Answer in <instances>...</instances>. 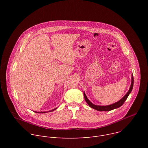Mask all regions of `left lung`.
<instances>
[{"mask_svg": "<svg viewBox=\"0 0 148 148\" xmlns=\"http://www.w3.org/2000/svg\"><path fill=\"white\" fill-rule=\"evenodd\" d=\"M133 86H134V77L133 75H132V82H131V85L130 87V88L128 91V92L126 93V94L119 101H118L117 102L113 103L112 105H107V106H99V105H95L93 103H92L89 99L87 98L86 95L85 94V93L84 92V98H85L86 101L87 102V103L88 104L89 106L95 109L97 111H110L111 110H114L115 108H118L119 107H120L123 104V103L125 102V101H126V99H127L128 97L129 96L131 92L132 88H133Z\"/></svg>", "mask_w": 148, "mask_h": 148, "instance_id": "obj_1", "label": "left lung"}]
</instances>
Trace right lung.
Wrapping results in <instances>:
<instances>
[{"label": "right lung", "mask_w": 148, "mask_h": 148, "mask_svg": "<svg viewBox=\"0 0 148 148\" xmlns=\"http://www.w3.org/2000/svg\"><path fill=\"white\" fill-rule=\"evenodd\" d=\"M56 110V108H55V109L51 110V111H54V110ZM34 112H38V113H46V112H36V111H34Z\"/></svg>", "instance_id": "1"}]
</instances>
